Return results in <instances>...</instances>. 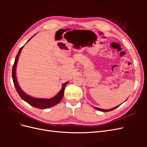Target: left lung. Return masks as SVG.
<instances>
[{"instance_id":"1","label":"left lung","mask_w":147,"mask_h":147,"mask_svg":"<svg viewBox=\"0 0 147 147\" xmlns=\"http://www.w3.org/2000/svg\"><path fill=\"white\" fill-rule=\"evenodd\" d=\"M127 100V99H126ZM125 100V101H126ZM124 101V102H125ZM121 105V104L120 105H117V106H116L115 107H113V108H112V109H100V108H97V107H94V109H96V110H99V111H101V112H110V111H112L113 110H114V109H117V107H118L119 106H120Z\"/></svg>"}]
</instances>
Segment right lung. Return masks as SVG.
<instances>
[{
    "label": "right lung",
    "mask_w": 147,
    "mask_h": 147,
    "mask_svg": "<svg viewBox=\"0 0 147 147\" xmlns=\"http://www.w3.org/2000/svg\"><path fill=\"white\" fill-rule=\"evenodd\" d=\"M34 36L31 37L29 40L26 42V43H27ZM24 46H23L20 49L18 53V54L15 57L14 64H13V68H12V78H13V83H14L15 87L16 88V90L17 91L18 93V94L21 97L22 99L24 100L26 102H28L29 105L34 107H35V108L40 109H46L52 107L57 105V104H59L60 101L62 100V99H63V96H64V93L65 86H66V84L68 83L69 82H67L63 83V85H62V88L61 89L59 92L57 93V94L55 96L53 97H51V98H50V99L36 98V97H32V96L27 94L26 93H25L20 88L19 84H18V82L16 75V69L18 61L19 56L21 54V52L22 50H23Z\"/></svg>",
    "instance_id": "1"
}]
</instances>
